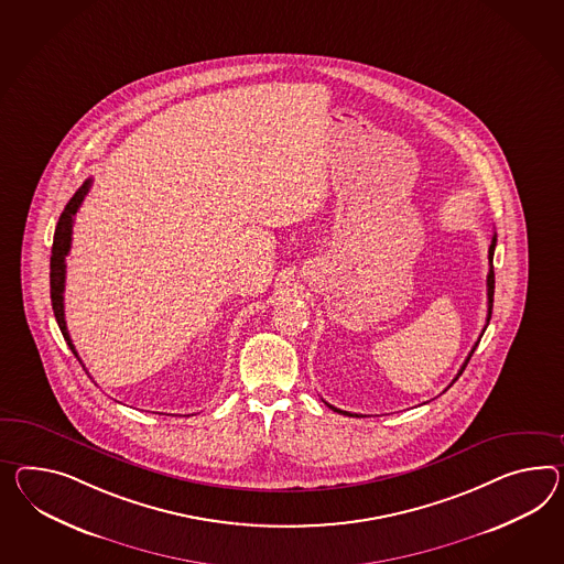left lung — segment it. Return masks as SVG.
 Wrapping results in <instances>:
<instances>
[{"instance_id": "obj_1", "label": "left lung", "mask_w": 564, "mask_h": 564, "mask_svg": "<svg viewBox=\"0 0 564 564\" xmlns=\"http://www.w3.org/2000/svg\"><path fill=\"white\" fill-rule=\"evenodd\" d=\"M495 246H497V235H492V241H491V247H489V263H491V268H489V274H487V299H489V311H487V325H489V321H491V315H492V294H495V272H492V256H495ZM487 325H485V327H482V333H485V329H487ZM482 333H480V337H482ZM480 337H478V341H480ZM478 341L477 344H475V346H473V349H470V354H468V358H466V360H464V364H463V368H460V370H458V375H456V378H454V380H452V384H454V382H456V380H458V378H460V375H463L464 372V368H466V366H468V361H470V358H473V354H475V349H477V346H478ZM452 384H449V387H452ZM448 387V389H449ZM446 389V390H448ZM327 404V406H329V409H333V411H337V413H341V415H356V413H347V411H341V409H337V406H333V404H329V403H325ZM356 417H360V415H356Z\"/></svg>"}]
</instances>
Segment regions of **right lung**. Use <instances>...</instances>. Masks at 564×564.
<instances>
[{
  "instance_id": "obj_1",
  "label": "right lung",
  "mask_w": 564,
  "mask_h": 564,
  "mask_svg": "<svg viewBox=\"0 0 564 564\" xmlns=\"http://www.w3.org/2000/svg\"><path fill=\"white\" fill-rule=\"evenodd\" d=\"M91 186V180H86L84 186L73 194L72 200L65 206V210L58 217L57 229L53 237V249H51V303H53V313L57 318L58 329L63 333L67 346L75 354V358L79 360L75 346H73L72 337L67 332V323H65V306H63V292H65V258L69 256L72 249L73 218L75 213L79 210V206L84 203L87 192Z\"/></svg>"
}]
</instances>
